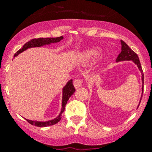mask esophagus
Returning <instances> with one entry per match:
<instances>
[{
	"instance_id": "34e87169",
	"label": "esophagus",
	"mask_w": 152,
	"mask_h": 152,
	"mask_svg": "<svg viewBox=\"0 0 152 152\" xmlns=\"http://www.w3.org/2000/svg\"><path fill=\"white\" fill-rule=\"evenodd\" d=\"M82 82H83V80L82 79H80V78H76V79H75L74 82H73V85H74V87L76 88H79V87H81L82 85Z\"/></svg>"
}]
</instances>
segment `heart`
Instances as JSON below:
<instances>
[{"label": "heart", "instance_id": "1", "mask_svg": "<svg viewBox=\"0 0 152 152\" xmlns=\"http://www.w3.org/2000/svg\"><path fill=\"white\" fill-rule=\"evenodd\" d=\"M101 53H102V50H101L100 48H90L84 53V56L87 59L93 60V59H95L96 57H98L101 54Z\"/></svg>", "mask_w": 152, "mask_h": 152}]
</instances>
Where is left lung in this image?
Wrapping results in <instances>:
<instances>
[{
	"instance_id": "left-lung-1",
	"label": "left lung",
	"mask_w": 152,
	"mask_h": 152,
	"mask_svg": "<svg viewBox=\"0 0 152 152\" xmlns=\"http://www.w3.org/2000/svg\"><path fill=\"white\" fill-rule=\"evenodd\" d=\"M121 52L119 53V55L118 56L117 59H116V61L117 62H120V61H124V60H132L136 65L138 67L139 70H140L142 74V85H143V73H142V67L141 65H140V60H139L138 56L137 55V53L133 51L128 46L126 43L125 42H124L123 40H121ZM142 92H143V86H142Z\"/></svg>"
}]
</instances>
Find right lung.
I'll use <instances>...</instances> for the list:
<instances>
[{"instance_id":"1","label":"right lung","mask_w":152,"mask_h":152,"mask_svg":"<svg viewBox=\"0 0 152 152\" xmlns=\"http://www.w3.org/2000/svg\"><path fill=\"white\" fill-rule=\"evenodd\" d=\"M63 39L62 36L59 37H48V38H37V39H32L30 41L27 42L26 43L24 44L23 46L22 47V48L20 49L19 50L16 52L14 55V56H18L19 53H22L23 51H24L26 49L30 48L33 47H40L44 45H48V44L53 43V42H58L60 40ZM76 91L75 90L74 87L73 85V80H70L67 83V85H65V87H64L63 88V94H62V110H61L60 114L59 115L58 117H56V118L53 119V120L48 121H31L26 119L27 121L29 124H31V125L35 126L38 127H45V126H52L53 124H57L59 121L61 120V115L63 113L64 110L65 109V105H66L67 102L68 101L69 98L73 94V93Z\"/></svg>"}]
</instances>
